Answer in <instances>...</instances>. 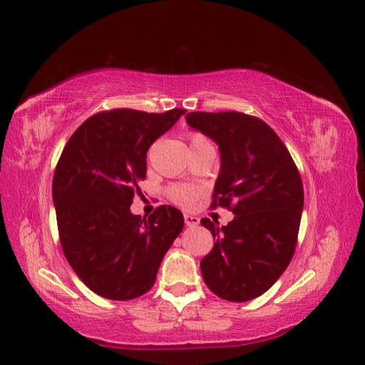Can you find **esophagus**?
Wrapping results in <instances>:
<instances>
[{
    "mask_svg": "<svg viewBox=\"0 0 365 365\" xmlns=\"http://www.w3.org/2000/svg\"><path fill=\"white\" fill-rule=\"evenodd\" d=\"M184 222L187 227H196L200 224V217H196L193 215H184Z\"/></svg>",
    "mask_w": 365,
    "mask_h": 365,
    "instance_id": "obj_1",
    "label": "esophagus"
}]
</instances>
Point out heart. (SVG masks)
<instances>
[{
    "mask_svg": "<svg viewBox=\"0 0 365 365\" xmlns=\"http://www.w3.org/2000/svg\"><path fill=\"white\" fill-rule=\"evenodd\" d=\"M204 143H208L202 135L200 134H192L190 135V148L192 146H197V145H204ZM197 192L192 187L187 185H173L169 189V197L181 207H190L193 205V202L196 201Z\"/></svg>",
    "mask_w": 365,
    "mask_h": 365,
    "instance_id": "heart-1",
    "label": "heart"
}]
</instances>
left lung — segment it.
I'll return each mask as SVG.
<instances>
[{
  "mask_svg": "<svg viewBox=\"0 0 365 365\" xmlns=\"http://www.w3.org/2000/svg\"><path fill=\"white\" fill-rule=\"evenodd\" d=\"M185 120L219 145L212 208L235 213L220 228L201 219L216 240L201 260L204 282L224 300H252L277 282L295 252L304 202L300 172L279 135L257 117L196 111Z\"/></svg>",
  "mask_w": 365,
  "mask_h": 365,
  "instance_id": "obj_1",
  "label": "left lung"
}]
</instances>
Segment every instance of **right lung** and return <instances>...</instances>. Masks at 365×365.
<instances>
[{"instance_id":"add662e5","label":"right lung","mask_w":365,"mask_h":365,"mask_svg":"<svg viewBox=\"0 0 365 365\" xmlns=\"http://www.w3.org/2000/svg\"><path fill=\"white\" fill-rule=\"evenodd\" d=\"M185 109L161 114L118 108L86 118L65 145L53 176L62 251L88 288L108 300L146 294L164 254L184 227L180 210L130 213L146 178L150 145Z\"/></svg>"}]
</instances>
